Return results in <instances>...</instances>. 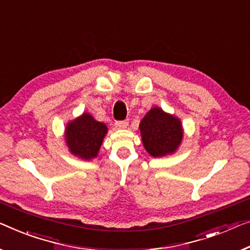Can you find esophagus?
<instances>
[{
  "mask_svg": "<svg viewBox=\"0 0 250 250\" xmlns=\"http://www.w3.org/2000/svg\"><path fill=\"white\" fill-rule=\"evenodd\" d=\"M128 125H129V122H128V120L115 122V128H117V129H125L126 126H128Z\"/></svg>",
  "mask_w": 250,
  "mask_h": 250,
  "instance_id": "obj_1",
  "label": "esophagus"
}]
</instances>
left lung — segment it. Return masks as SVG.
Here are the masks:
<instances>
[{"label": "left lung", "instance_id": "left-lung-1", "mask_svg": "<svg viewBox=\"0 0 250 250\" xmlns=\"http://www.w3.org/2000/svg\"><path fill=\"white\" fill-rule=\"evenodd\" d=\"M139 129L144 147L152 157L175 154L183 141L184 130L181 119L165 112L159 106L148 111Z\"/></svg>", "mask_w": 250, "mask_h": 250}]
</instances>
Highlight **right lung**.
<instances>
[{
	"label": "right lung",
	"mask_w": 250,
	"mask_h": 250,
	"mask_svg": "<svg viewBox=\"0 0 250 250\" xmlns=\"http://www.w3.org/2000/svg\"><path fill=\"white\" fill-rule=\"evenodd\" d=\"M106 133L105 125L96 121L88 112H83L68 121L64 138L70 154L84 161H91L98 157Z\"/></svg>",
	"instance_id": "1"
}]
</instances>
